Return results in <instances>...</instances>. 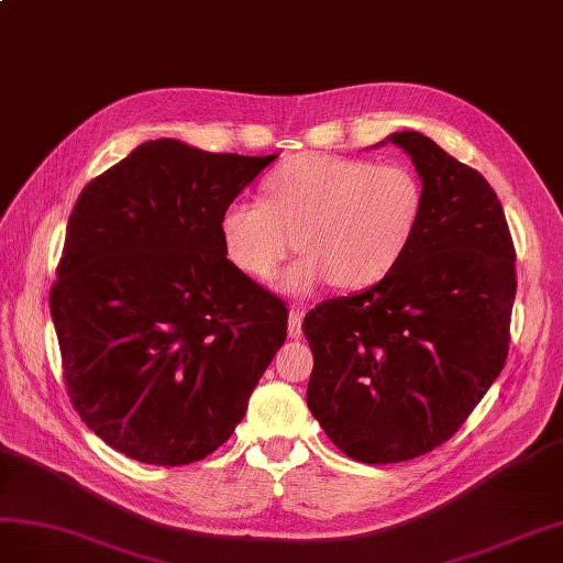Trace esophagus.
<instances>
[{"label": "esophagus", "mask_w": 563, "mask_h": 563, "mask_svg": "<svg viewBox=\"0 0 563 563\" xmlns=\"http://www.w3.org/2000/svg\"><path fill=\"white\" fill-rule=\"evenodd\" d=\"M301 320H303V311L299 309H292L290 318H287V332H290V336H295V340L301 336Z\"/></svg>", "instance_id": "esophagus-1"}]
</instances>
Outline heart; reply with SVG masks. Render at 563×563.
<instances>
[{"mask_svg": "<svg viewBox=\"0 0 563 563\" xmlns=\"http://www.w3.org/2000/svg\"><path fill=\"white\" fill-rule=\"evenodd\" d=\"M424 214L417 174L398 163L303 153L273 169L264 202L240 200L221 214L231 264L271 280L297 250L307 252L283 280L307 295L332 280L342 290L375 285L400 264Z\"/></svg>", "mask_w": 563, "mask_h": 563, "instance_id": "heart-1", "label": "heart"}]
</instances>
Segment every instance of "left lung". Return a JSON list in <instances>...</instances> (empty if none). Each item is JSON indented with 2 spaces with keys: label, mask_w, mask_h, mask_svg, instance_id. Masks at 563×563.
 I'll return each instance as SVG.
<instances>
[{
  "label": "left lung",
  "mask_w": 563,
  "mask_h": 563,
  "mask_svg": "<svg viewBox=\"0 0 563 563\" xmlns=\"http://www.w3.org/2000/svg\"><path fill=\"white\" fill-rule=\"evenodd\" d=\"M389 141L422 179L412 245L387 278L320 301L301 323L309 410L367 464L420 457L464 424L505 367L517 295V252L490 184L420 132Z\"/></svg>",
  "instance_id": "obj_1"
}]
</instances>
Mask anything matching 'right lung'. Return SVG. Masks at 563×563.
Segmentation results:
<instances>
[{"mask_svg": "<svg viewBox=\"0 0 563 563\" xmlns=\"http://www.w3.org/2000/svg\"><path fill=\"white\" fill-rule=\"evenodd\" d=\"M276 157L157 139L79 192L49 307L73 408L122 455L214 453L283 346L285 301L227 260L219 229Z\"/></svg>", "mask_w": 563, "mask_h": 563, "instance_id": "obj_1", "label": "right lung"}]
</instances>
